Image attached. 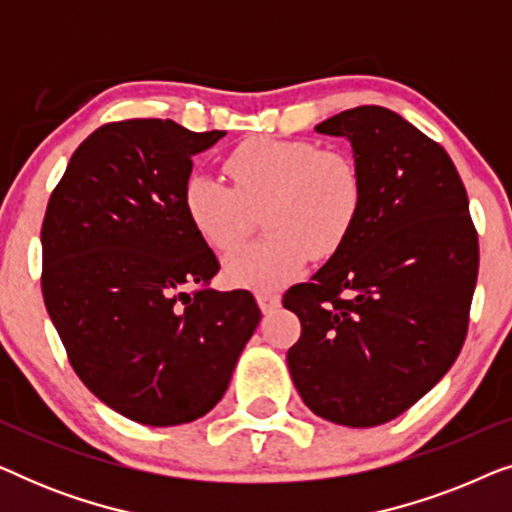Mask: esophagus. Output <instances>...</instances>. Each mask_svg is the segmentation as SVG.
I'll return each instance as SVG.
<instances>
[{
    "label": "esophagus",
    "instance_id": "esophagus-1",
    "mask_svg": "<svg viewBox=\"0 0 512 512\" xmlns=\"http://www.w3.org/2000/svg\"><path fill=\"white\" fill-rule=\"evenodd\" d=\"M256 303H258V307H261L263 314H270V312L277 310L279 303H282V298H279L277 293L258 291V293H256Z\"/></svg>",
    "mask_w": 512,
    "mask_h": 512
}]
</instances>
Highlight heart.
Masks as SVG:
<instances>
[{
	"label": "heart",
	"instance_id": "obj_1",
	"mask_svg": "<svg viewBox=\"0 0 512 512\" xmlns=\"http://www.w3.org/2000/svg\"><path fill=\"white\" fill-rule=\"evenodd\" d=\"M233 188L207 174L186 179L181 205L195 235L214 251L242 240L261 212L268 237L223 258L230 284L272 291L291 282L310 254L331 258L345 247L363 209V174L354 156L312 139L254 137L226 158Z\"/></svg>",
	"mask_w": 512,
	"mask_h": 512
}]
</instances>
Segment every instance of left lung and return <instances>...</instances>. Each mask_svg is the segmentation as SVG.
Here are the masks:
<instances>
[{"mask_svg":"<svg viewBox=\"0 0 512 512\" xmlns=\"http://www.w3.org/2000/svg\"><path fill=\"white\" fill-rule=\"evenodd\" d=\"M317 132L349 139L366 193L345 247L284 293L303 328L286 361L314 415L366 429L415 405L457 361L478 233L452 158L396 111L347 109Z\"/></svg>","mask_w":512,"mask_h":512,"instance_id":"obj_1","label":"left lung"}]
</instances>
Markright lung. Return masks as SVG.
I'll use <instances>...</instances> for the list:
<instances>
[{"label": "right lung", "instance_id": "right-lung-1", "mask_svg": "<svg viewBox=\"0 0 512 512\" xmlns=\"http://www.w3.org/2000/svg\"><path fill=\"white\" fill-rule=\"evenodd\" d=\"M223 135L160 118L107 123L74 151L48 200V317L81 382L132 422L207 415L261 321L249 291L207 289L219 261L181 205L191 158Z\"/></svg>", "mask_w": 512, "mask_h": 512}]
</instances>
